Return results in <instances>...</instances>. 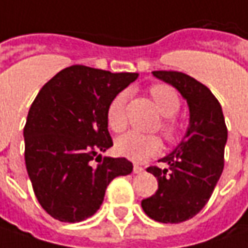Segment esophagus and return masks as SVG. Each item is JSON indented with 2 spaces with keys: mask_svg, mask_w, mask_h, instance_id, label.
Listing matches in <instances>:
<instances>
[{
  "mask_svg": "<svg viewBox=\"0 0 248 248\" xmlns=\"http://www.w3.org/2000/svg\"><path fill=\"white\" fill-rule=\"evenodd\" d=\"M143 171H144V168L141 167V166H139V164H135V166H133V172H135V174H141Z\"/></svg>",
  "mask_w": 248,
  "mask_h": 248,
  "instance_id": "esophagus-1",
  "label": "esophagus"
}]
</instances>
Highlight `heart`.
Masks as SVG:
<instances>
[{"label":"heart","instance_id":"heart-1","mask_svg":"<svg viewBox=\"0 0 248 248\" xmlns=\"http://www.w3.org/2000/svg\"><path fill=\"white\" fill-rule=\"evenodd\" d=\"M150 95L153 98L155 108L164 118H172L178 113L181 102L177 93L163 84H157L150 88ZM129 98L127 91H122L110 101L107 109V121L108 126L115 132L124 130L126 126V102ZM163 133L168 140H174L178 136V127L171 119H166L163 122ZM116 150L121 155L132 161H144L149 157L157 154L161 150V141L157 136L141 135L139 132H127L124 136L116 140Z\"/></svg>","mask_w":248,"mask_h":248}]
</instances>
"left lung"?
Listing matches in <instances>:
<instances>
[{
    "label": "left lung",
    "instance_id": "obj_1",
    "mask_svg": "<svg viewBox=\"0 0 248 248\" xmlns=\"http://www.w3.org/2000/svg\"><path fill=\"white\" fill-rule=\"evenodd\" d=\"M153 76L186 101L189 124L177 147L158 160L168 167L147 168L158 189L141 201V208L155 222L181 223L208 203L222 175L227 127L222 107L208 87L178 71H153Z\"/></svg>",
    "mask_w": 248,
    "mask_h": 248
}]
</instances>
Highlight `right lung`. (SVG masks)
I'll return each instance as SVG.
<instances>
[{
    "label": "right lung",
    "instance_id": "1",
    "mask_svg": "<svg viewBox=\"0 0 248 248\" xmlns=\"http://www.w3.org/2000/svg\"><path fill=\"white\" fill-rule=\"evenodd\" d=\"M138 76L71 66L39 91L23 129L25 164L51 217L67 223L91 217L109 182L132 172L129 160L101 152L113 146L107 121L110 101Z\"/></svg>",
    "mask_w": 248,
    "mask_h": 248
}]
</instances>
